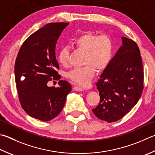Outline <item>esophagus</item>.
Instances as JSON below:
<instances>
[{
    "instance_id": "obj_1",
    "label": "esophagus",
    "mask_w": 155,
    "mask_h": 155,
    "mask_svg": "<svg viewBox=\"0 0 155 155\" xmlns=\"http://www.w3.org/2000/svg\"><path fill=\"white\" fill-rule=\"evenodd\" d=\"M73 89H74L76 91H83V87H79L78 85H74V87H73Z\"/></svg>"
}]
</instances>
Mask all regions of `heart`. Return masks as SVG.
I'll return each instance as SVG.
<instances>
[{"mask_svg":"<svg viewBox=\"0 0 155 155\" xmlns=\"http://www.w3.org/2000/svg\"><path fill=\"white\" fill-rule=\"evenodd\" d=\"M72 43L78 49L85 52L84 64L86 65L70 70L67 77L76 84L87 87L94 77L95 68L102 71L110 62L113 55V41L107 35L98 36L95 33L87 32L76 38ZM69 53V48L66 46L59 51L58 60L63 66H68Z\"/></svg>","mask_w":155,"mask_h":155,"instance_id":"b5f03b06","label":"heart"}]
</instances>
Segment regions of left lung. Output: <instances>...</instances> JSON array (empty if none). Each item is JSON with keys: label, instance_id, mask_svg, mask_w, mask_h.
Returning a JSON list of instances; mask_svg holds the SVG:
<instances>
[{"label": "left lung", "instance_id": "obj_1", "mask_svg": "<svg viewBox=\"0 0 155 155\" xmlns=\"http://www.w3.org/2000/svg\"><path fill=\"white\" fill-rule=\"evenodd\" d=\"M123 45L96 83L100 100L92 111L98 119L117 121L128 113L141 97L144 72L140 52L131 39L121 37Z\"/></svg>", "mask_w": 155, "mask_h": 155}]
</instances>
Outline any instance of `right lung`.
<instances>
[{
	"label": "right lung",
	"mask_w": 155,
	"mask_h": 155,
	"mask_svg": "<svg viewBox=\"0 0 155 155\" xmlns=\"http://www.w3.org/2000/svg\"><path fill=\"white\" fill-rule=\"evenodd\" d=\"M68 24L50 23L38 30L24 41L16 58L15 78L21 106L30 117L43 121L60 113L72 90L70 84L63 80L57 88L47 85L52 76L61 78L56 71L59 64L55 45Z\"/></svg>",
	"instance_id": "obj_1"
}]
</instances>
